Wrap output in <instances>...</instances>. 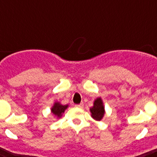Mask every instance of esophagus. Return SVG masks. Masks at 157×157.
Wrapping results in <instances>:
<instances>
[{"mask_svg": "<svg viewBox=\"0 0 157 157\" xmlns=\"http://www.w3.org/2000/svg\"><path fill=\"white\" fill-rule=\"evenodd\" d=\"M76 107H79V108H82L84 107L83 103H80V104H76Z\"/></svg>", "mask_w": 157, "mask_h": 157, "instance_id": "34e87169", "label": "esophagus"}]
</instances>
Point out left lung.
Wrapping results in <instances>:
<instances>
[{"label":"left lung","instance_id":"obj_1","mask_svg":"<svg viewBox=\"0 0 157 157\" xmlns=\"http://www.w3.org/2000/svg\"><path fill=\"white\" fill-rule=\"evenodd\" d=\"M90 110L91 112V117H93L94 119L96 121H101L105 113L104 106H103L102 98H96L94 102V106Z\"/></svg>","mask_w":157,"mask_h":157}]
</instances>
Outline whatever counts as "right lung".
Returning a JSON list of instances; mask_svg holds the SVG:
<instances>
[{"mask_svg": "<svg viewBox=\"0 0 157 157\" xmlns=\"http://www.w3.org/2000/svg\"><path fill=\"white\" fill-rule=\"evenodd\" d=\"M67 107H68V105H62L59 102H56V103H54V106L51 107V112L55 117L60 118L63 113L65 112V110L67 108Z\"/></svg>", "mask_w": 157, "mask_h": 157, "instance_id": "right-lung-1", "label": "right lung"}]
</instances>
